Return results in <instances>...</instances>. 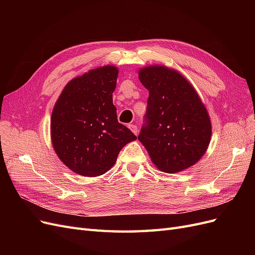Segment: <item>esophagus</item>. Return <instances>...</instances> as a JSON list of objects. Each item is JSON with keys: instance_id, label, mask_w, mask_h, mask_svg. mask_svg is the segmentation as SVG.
<instances>
[{"instance_id": "obj_1", "label": "esophagus", "mask_w": 255, "mask_h": 255, "mask_svg": "<svg viewBox=\"0 0 255 255\" xmlns=\"http://www.w3.org/2000/svg\"><path fill=\"white\" fill-rule=\"evenodd\" d=\"M128 128L132 130V132L135 134V135H137V133H138V128H137V127L136 126H134V125H129L128 126Z\"/></svg>"}]
</instances>
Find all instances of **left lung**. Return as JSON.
<instances>
[{
  "label": "left lung",
  "mask_w": 255,
  "mask_h": 255,
  "mask_svg": "<svg viewBox=\"0 0 255 255\" xmlns=\"http://www.w3.org/2000/svg\"><path fill=\"white\" fill-rule=\"evenodd\" d=\"M149 90L145 125L138 136L160 171L175 173L198 163L212 137L206 107L194 86L172 68L151 65L139 69Z\"/></svg>",
  "instance_id": "8db88e82"
}]
</instances>
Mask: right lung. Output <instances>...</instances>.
Returning <instances> with one entry per match:
<instances>
[{
    "label": "right lung",
    "instance_id": "right-lung-1",
    "mask_svg": "<svg viewBox=\"0 0 255 255\" xmlns=\"http://www.w3.org/2000/svg\"><path fill=\"white\" fill-rule=\"evenodd\" d=\"M118 68L92 69L69 82L54 105L51 140L58 158L83 176H99L115 165L118 154L137 137L118 122L113 92Z\"/></svg>",
    "mask_w": 255,
    "mask_h": 255
}]
</instances>
